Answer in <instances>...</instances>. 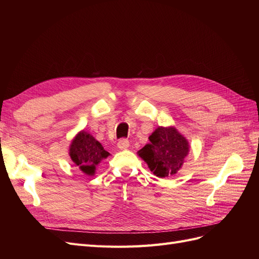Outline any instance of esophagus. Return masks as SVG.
<instances>
[{
	"instance_id": "obj_1",
	"label": "esophagus",
	"mask_w": 259,
	"mask_h": 259,
	"mask_svg": "<svg viewBox=\"0 0 259 259\" xmlns=\"http://www.w3.org/2000/svg\"><path fill=\"white\" fill-rule=\"evenodd\" d=\"M130 146V142L126 138H122L119 140V143H117V148L121 149V150H125V149H127Z\"/></svg>"
}]
</instances>
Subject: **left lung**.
Returning <instances> with one entry per match:
<instances>
[{"label": "left lung", "mask_w": 259, "mask_h": 259, "mask_svg": "<svg viewBox=\"0 0 259 259\" xmlns=\"http://www.w3.org/2000/svg\"><path fill=\"white\" fill-rule=\"evenodd\" d=\"M150 144L138 151L149 168L164 178L177 173L189 151L187 139L174 127H159L149 137Z\"/></svg>", "instance_id": "8db88e82"}]
</instances>
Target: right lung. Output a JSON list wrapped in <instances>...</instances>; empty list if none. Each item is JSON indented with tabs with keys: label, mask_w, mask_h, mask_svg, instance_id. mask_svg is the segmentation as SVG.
<instances>
[{
	"label": "right lung",
	"mask_w": 259,
	"mask_h": 259,
	"mask_svg": "<svg viewBox=\"0 0 259 259\" xmlns=\"http://www.w3.org/2000/svg\"><path fill=\"white\" fill-rule=\"evenodd\" d=\"M109 154L99 142L84 131L76 135L70 147V158L88 175H94L98 163Z\"/></svg>",
	"instance_id": "1"
}]
</instances>
